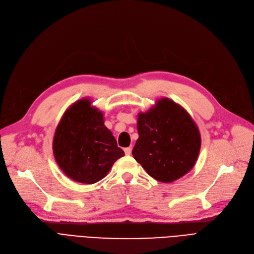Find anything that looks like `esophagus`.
Returning <instances> with one entry per match:
<instances>
[{"instance_id": "obj_1", "label": "esophagus", "mask_w": 254, "mask_h": 254, "mask_svg": "<svg viewBox=\"0 0 254 254\" xmlns=\"http://www.w3.org/2000/svg\"><path fill=\"white\" fill-rule=\"evenodd\" d=\"M124 152H125L126 155H130V154H131V148H130V147L125 148V149H124Z\"/></svg>"}]
</instances>
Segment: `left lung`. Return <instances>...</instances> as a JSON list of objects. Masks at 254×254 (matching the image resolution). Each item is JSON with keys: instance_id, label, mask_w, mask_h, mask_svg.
I'll use <instances>...</instances> for the list:
<instances>
[{"instance_id": "left-lung-1", "label": "left lung", "mask_w": 254, "mask_h": 254, "mask_svg": "<svg viewBox=\"0 0 254 254\" xmlns=\"http://www.w3.org/2000/svg\"><path fill=\"white\" fill-rule=\"evenodd\" d=\"M137 131L132 155L155 180L174 182L194 166L200 134L194 121L178 103L162 98L147 113H139Z\"/></svg>"}]
</instances>
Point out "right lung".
Listing matches in <instances>:
<instances>
[{
  "mask_svg": "<svg viewBox=\"0 0 254 254\" xmlns=\"http://www.w3.org/2000/svg\"><path fill=\"white\" fill-rule=\"evenodd\" d=\"M53 150L63 173L75 182L94 184L103 179L124 151L118 147L103 114L83 98L72 104L56 129Z\"/></svg>",
  "mask_w": 254,
  "mask_h": 254,
  "instance_id": "add662e5",
  "label": "right lung"
}]
</instances>
